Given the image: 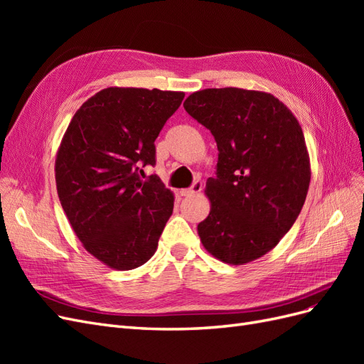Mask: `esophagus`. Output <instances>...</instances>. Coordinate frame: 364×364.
I'll return each mask as SVG.
<instances>
[{
    "label": "esophagus",
    "mask_w": 364,
    "mask_h": 364,
    "mask_svg": "<svg viewBox=\"0 0 364 364\" xmlns=\"http://www.w3.org/2000/svg\"><path fill=\"white\" fill-rule=\"evenodd\" d=\"M202 190H203V183H202L200 181H196V182L190 186V188L182 190L181 194H182V196H194V194H199Z\"/></svg>",
    "instance_id": "34e87169"
}]
</instances>
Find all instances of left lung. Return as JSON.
<instances>
[{
    "mask_svg": "<svg viewBox=\"0 0 364 364\" xmlns=\"http://www.w3.org/2000/svg\"><path fill=\"white\" fill-rule=\"evenodd\" d=\"M183 107L218 149L206 182L211 213L197 226L202 245L234 266L266 255L296 222L310 185L299 123L278 98L240 87L197 91Z\"/></svg>",
    "mask_w": 364,
    "mask_h": 364,
    "instance_id": "1",
    "label": "left lung"
}]
</instances>
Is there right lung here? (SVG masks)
Here are the masks:
<instances>
[{"label": "right lung", "instance_id": "add662e5", "mask_svg": "<svg viewBox=\"0 0 364 364\" xmlns=\"http://www.w3.org/2000/svg\"><path fill=\"white\" fill-rule=\"evenodd\" d=\"M185 94L106 87L85 102L56 159L59 200L75 235L117 270L147 262L173 214L174 197L156 174L155 139Z\"/></svg>", "mask_w": 364, "mask_h": 364}]
</instances>
